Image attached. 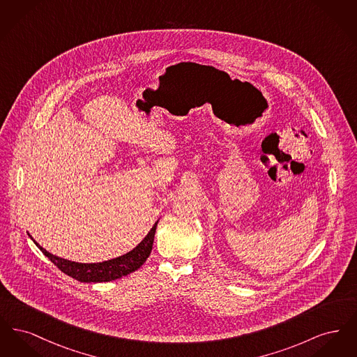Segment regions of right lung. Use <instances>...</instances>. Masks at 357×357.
I'll return each instance as SVG.
<instances>
[{
  "label": "right lung",
  "instance_id": "right-lung-1",
  "mask_svg": "<svg viewBox=\"0 0 357 357\" xmlns=\"http://www.w3.org/2000/svg\"><path fill=\"white\" fill-rule=\"evenodd\" d=\"M158 222L159 221L155 222L147 236L143 238L140 243H137L131 252L116 257L114 259H108L98 264H80L52 255L44 248H41L33 238L31 237V234L28 236L32 238L36 246L44 253V255L48 257L61 272L66 273L69 277L80 282H108L135 272L146 262V259L153 250V237Z\"/></svg>",
  "mask_w": 357,
  "mask_h": 357
}]
</instances>
